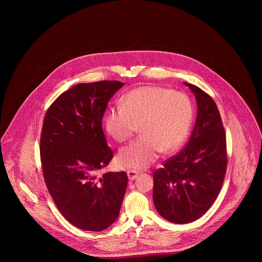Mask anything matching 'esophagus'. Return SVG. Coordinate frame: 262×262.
<instances>
[{
	"label": "esophagus",
	"instance_id": "1",
	"mask_svg": "<svg viewBox=\"0 0 262 262\" xmlns=\"http://www.w3.org/2000/svg\"><path fill=\"white\" fill-rule=\"evenodd\" d=\"M126 174H127V177H128L129 181L136 180L137 178V176H138V173H137V171H134V170H128V171L126 172Z\"/></svg>",
	"mask_w": 262,
	"mask_h": 262
}]
</instances>
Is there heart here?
<instances>
[{
  "label": "heart",
  "mask_w": 262,
  "mask_h": 262,
  "mask_svg": "<svg viewBox=\"0 0 262 262\" xmlns=\"http://www.w3.org/2000/svg\"><path fill=\"white\" fill-rule=\"evenodd\" d=\"M193 119L191 101L185 93L159 86H141L129 91L106 113L104 126L118 142L129 139L140 128V137L120 150L118 164L141 170L164 153L178 149L185 141Z\"/></svg>",
  "instance_id": "obj_1"
}]
</instances>
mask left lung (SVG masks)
I'll return each instance as SVG.
<instances>
[{
    "instance_id": "obj_1",
    "label": "left lung",
    "mask_w": 262,
    "mask_h": 262,
    "mask_svg": "<svg viewBox=\"0 0 262 262\" xmlns=\"http://www.w3.org/2000/svg\"><path fill=\"white\" fill-rule=\"evenodd\" d=\"M184 83L196 100L194 128L185 149L153 174L156 210L176 224L193 222L211 207L227 168L226 134L216 103L200 88Z\"/></svg>"
}]
</instances>
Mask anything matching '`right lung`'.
Masks as SVG:
<instances>
[{"instance_id": "add662e5", "label": "right lung", "mask_w": 262, "mask_h": 262, "mask_svg": "<svg viewBox=\"0 0 262 262\" xmlns=\"http://www.w3.org/2000/svg\"><path fill=\"white\" fill-rule=\"evenodd\" d=\"M120 81L79 83L61 94L45 115L40 139L43 176L62 216L81 230L99 232L117 220L127 176H97L113 158L102 129L109 100Z\"/></svg>"}]
</instances>
